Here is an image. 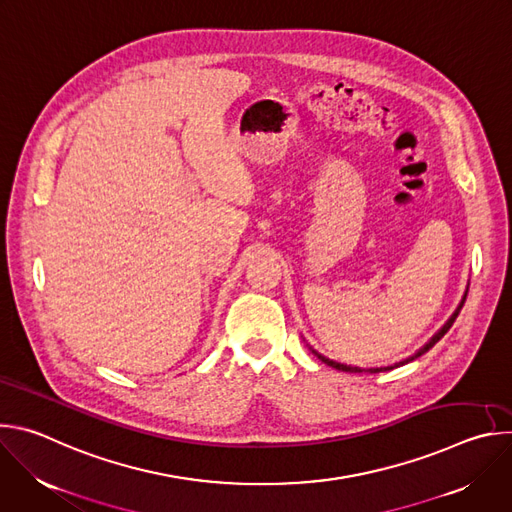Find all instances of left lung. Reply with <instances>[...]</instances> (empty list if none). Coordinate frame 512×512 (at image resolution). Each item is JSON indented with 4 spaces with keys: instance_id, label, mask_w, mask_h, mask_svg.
<instances>
[{
    "instance_id": "1",
    "label": "left lung",
    "mask_w": 512,
    "mask_h": 512,
    "mask_svg": "<svg viewBox=\"0 0 512 512\" xmlns=\"http://www.w3.org/2000/svg\"><path fill=\"white\" fill-rule=\"evenodd\" d=\"M460 310H462V308H460ZM458 314H460V312H456V314H454V316H452V318L448 320V324H446V326H444V328H442L440 332H437V334H435V336H433V338L429 340V344H425V346H423V348H421V350H419V352H417L415 356H411V358H407V360H403V362H397V364H395V367H401V364H407L409 360H415L417 356H421L423 352H427V350H429V348H431V346H433L435 342H440V340L444 338V334H446V332H448V330L452 328V324L456 322ZM318 356H320V354H318ZM320 358H322V360H324L326 364H330V367H332V369H338V371H344V373H362V369H358V367H346V364L334 362V360H330V358H324V356H320ZM395 367H381V369H369V371H371V373H379V371H391V369H395Z\"/></svg>"
}]
</instances>
